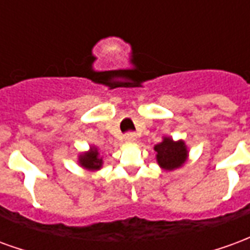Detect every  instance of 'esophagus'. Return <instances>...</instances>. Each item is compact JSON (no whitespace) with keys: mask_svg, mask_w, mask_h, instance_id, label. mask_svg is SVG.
<instances>
[{"mask_svg":"<svg viewBox=\"0 0 250 250\" xmlns=\"http://www.w3.org/2000/svg\"><path fill=\"white\" fill-rule=\"evenodd\" d=\"M125 141L128 142V143H132V142L136 141V134L135 132H127L125 135Z\"/></svg>","mask_w":250,"mask_h":250,"instance_id":"1","label":"esophagus"}]
</instances>
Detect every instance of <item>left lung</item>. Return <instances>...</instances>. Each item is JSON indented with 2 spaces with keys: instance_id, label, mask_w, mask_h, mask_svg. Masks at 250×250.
Wrapping results in <instances>:
<instances>
[{
  "instance_id": "left-lung-1",
  "label": "left lung",
  "mask_w": 250,
  "mask_h": 250,
  "mask_svg": "<svg viewBox=\"0 0 250 250\" xmlns=\"http://www.w3.org/2000/svg\"><path fill=\"white\" fill-rule=\"evenodd\" d=\"M157 151L158 165L167 171L181 167L188 159V147L184 141L174 142L171 138L165 136L161 143L154 147Z\"/></svg>"
}]
</instances>
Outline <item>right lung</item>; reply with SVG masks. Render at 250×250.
<instances>
[{"label": "right lung", "instance_id": "right-lung-1", "mask_svg": "<svg viewBox=\"0 0 250 250\" xmlns=\"http://www.w3.org/2000/svg\"><path fill=\"white\" fill-rule=\"evenodd\" d=\"M79 163H80L84 168L93 171V170H99V168L102 167L103 159L99 157L98 148L92 147L89 151L84 152V154H82V155L79 157Z\"/></svg>", "mask_w": 250, "mask_h": 250}]
</instances>
